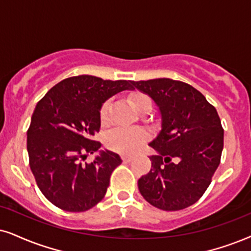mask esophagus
I'll use <instances>...</instances> for the list:
<instances>
[{
	"label": "esophagus",
	"instance_id": "34e87169",
	"mask_svg": "<svg viewBox=\"0 0 251 251\" xmlns=\"http://www.w3.org/2000/svg\"><path fill=\"white\" fill-rule=\"evenodd\" d=\"M122 158H123L124 162H131V161L133 160V156H129V155H123Z\"/></svg>",
	"mask_w": 251,
	"mask_h": 251
}]
</instances>
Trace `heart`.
<instances>
[{
  "instance_id": "1",
  "label": "heart",
  "mask_w": 251,
  "mask_h": 251,
  "mask_svg": "<svg viewBox=\"0 0 251 251\" xmlns=\"http://www.w3.org/2000/svg\"><path fill=\"white\" fill-rule=\"evenodd\" d=\"M146 103H151V98L145 96V95H139L135 97L134 105L136 110ZM111 102L106 100L100 107V120L106 123L110 116ZM148 139L147 132L140 128H127V127H117L106 134L105 141L107 147L112 151H118L123 154L134 153L139 149V147L144 144Z\"/></svg>"
}]
</instances>
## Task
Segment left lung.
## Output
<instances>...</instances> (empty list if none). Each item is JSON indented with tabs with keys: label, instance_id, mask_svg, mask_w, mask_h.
Wrapping results in <instances>:
<instances>
[{
	"label": "left lung",
	"instance_id": "left-lung-1",
	"mask_svg": "<svg viewBox=\"0 0 251 251\" xmlns=\"http://www.w3.org/2000/svg\"><path fill=\"white\" fill-rule=\"evenodd\" d=\"M133 85L156 103L162 119L149 144L157 154L149 157L151 169L138 180L139 191L160 210L189 207L204 195L220 164L224 128L217 110L182 81L155 78Z\"/></svg>",
	"mask_w": 251,
	"mask_h": 251
}]
</instances>
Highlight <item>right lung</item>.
<instances>
[{"label": "right lung", "instance_id": "right-lung-1", "mask_svg": "<svg viewBox=\"0 0 251 251\" xmlns=\"http://www.w3.org/2000/svg\"><path fill=\"white\" fill-rule=\"evenodd\" d=\"M133 81L78 75L59 82L37 103L27 129L30 168L38 188L56 207L84 212L105 196L110 176L122 163L118 154L98 151L100 107L113 95L133 90ZM100 151L91 164L86 154Z\"/></svg>", "mask_w": 251, "mask_h": 251}]
</instances>
